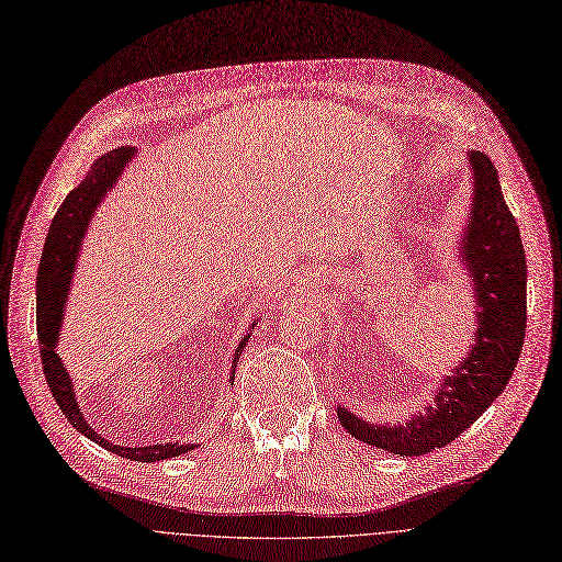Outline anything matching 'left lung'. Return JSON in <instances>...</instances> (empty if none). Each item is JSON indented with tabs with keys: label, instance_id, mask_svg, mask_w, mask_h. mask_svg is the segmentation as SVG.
Here are the masks:
<instances>
[{
	"label": "left lung",
	"instance_id": "1",
	"mask_svg": "<svg viewBox=\"0 0 562 562\" xmlns=\"http://www.w3.org/2000/svg\"><path fill=\"white\" fill-rule=\"evenodd\" d=\"M474 204L460 254L465 256L479 302L472 353L443 379L435 404L391 428L360 420L339 406L344 428L364 443L395 456H423L451 443L488 409L514 374L526 337V250L488 156L470 153Z\"/></svg>",
	"mask_w": 562,
	"mask_h": 562
}]
</instances>
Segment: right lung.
Masks as SVG:
<instances>
[{
  "instance_id": "add662e5",
  "label": "right lung",
  "mask_w": 562,
  "mask_h": 562,
  "mask_svg": "<svg viewBox=\"0 0 562 562\" xmlns=\"http://www.w3.org/2000/svg\"><path fill=\"white\" fill-rule=\"evenodd\" d=\"M132 156H134V148L130 146L109 150L106 156H102L90 167L83 183L76 186L65 198L60 209H57V214L48 229L42 262H38V272H36V337H38V353H42L44 376L48 381V389L57 406L63 409L65 418L74 425V428L115 456L139 460V462H156V460H167L173 456L188 453L192 447L190 443H156V447L130 449V447H121V443H111L102 435H97L86 423L79 404H76V395L71 391V379L65 370V364L60 362V356L55 351L57 335H60V325L65 316V300L71 283L76 250H79L88 221L94 214V206L100 204V200L106 195V190L115 183V179L121 177V171L125 169ZM248 339L250 335H246L237 346L235 362H232L235 367L239 362V356Z\"/></svg>"
}]
</instances>
